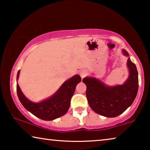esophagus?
Segmentation results:
<instances>
[{
    "label": "esophagus",
    "instance_id": "esophagus-1",
    "mask_svg": "<svg viewBox=\"0 0 150 150\" xmlns=\"http://www.w3.org/2000/svg\"><path fill=\"white\" fill-rule=\"evenodd\" d=\"M87 75V73L85 70L81 71L80 72V76L81 77V78H84L85 77H86V75Z\"/></svg>",
    "mask_w": 150,
    "mask_h": 150
}]
</instances>
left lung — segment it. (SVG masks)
<instances>
[{"instance_id": "obj_1", "label": "left lung", "mask_w": 150, "mask_h": 150, "mask_svg": "<svg viewBox=\"0 0 150 150\" xmlns=\"http://www.w3.org/2000/svg\"><path fill=\"white\" fill-rule=\"evenodd\" d=\"M124 54L128 56L125 50ZM130 75L122 85L107 87L99 80L86 77L83 82L87 86L86 96L93 111L106 117H116L123 113L135 99L138 90V76L136 65L128 59Z\"/></svg>"}]
</instances>
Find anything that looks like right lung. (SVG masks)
Here are the masks:
<instances>
[{
  "label": "right lung",
  "mask_w": 150,
  "mask_h": 150,
  "mask_svg": "<svg viewBox=\"0 0 150 150\" xmlns=\"http://www.w3.org/2000/svg\"><path fill=\"white\" fill-rule=\"evenodd\" d=\"M20 71L17 74L18 79ZM81 81L79 75H75L63 83L57 92L48 99L39 103L30 101L22 93L19 85H16L18 98L24 108L44 120H52L64 115L70 106L71 98L74 94L76 86Z\"/></svg>",
  "instance_id": "obj_1"
}]
</instances>
